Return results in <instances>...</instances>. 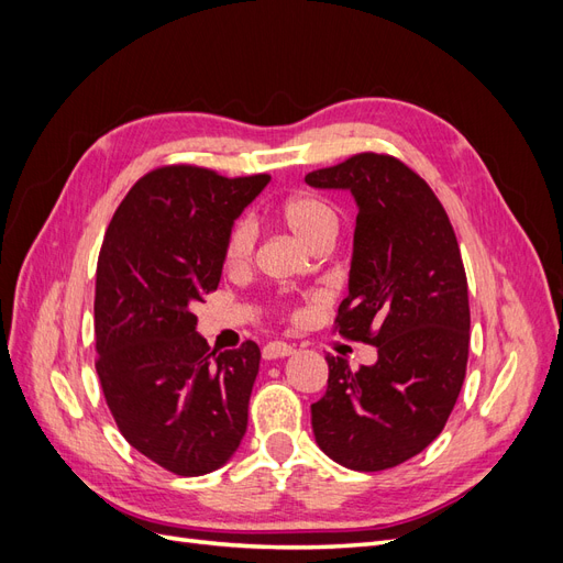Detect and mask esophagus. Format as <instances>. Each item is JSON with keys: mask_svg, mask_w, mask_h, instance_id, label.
<instances>
[{"mask_svg": "<svg viewBox=\"0 0 563 563\" xmlns=\"http://www.w3.org/2000/svg\"><path fill=\"white\" fill-rule=\"evenodd\" d=\"M288 354H294V347L282 343V340H275V343H267L263 347V360H267V362L282 360V356H288Z\"/></svg>", "mask_w": 563, "mask_h": 563, "instance_id": "1", "label": "esophagus"}]
</instances>
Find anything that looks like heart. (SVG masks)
Returning a JSON list of instances; mask_svg holds the SVG:
<instances>
[{
  "label": "heart",
  "instance_id": "heart-1",
  "mask_svg": "<svg viewBox=\"0 0 563 563\" xmlns=\"http://www.w3.org/2000/svg\"><path fill=\"white\" fill-rule=\"evenodd\" d=\"M277 213L282 223L291 230L308 249H312L323 240H333L338 232V218L333 209L310 195H294L284 199L279 203ZM253 242H255V232L251 223H246V220L236 223L230 230L228 242H225V251H223L225 267L228 269L246 267L253 253Z\"/></svg>",
  "mask_w": 563,
  "mask_h": 563
}]
</instances>
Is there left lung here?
Returning <instances> with one entry per match:
<instances>
[{
  "label": "left lung",
  "instance_id": "8db88e82",
  "mask_svg": "<svg viewBox=\"0 0 563 563\" xmlns=\"http://www.w3.org/2000/svg\"><path fill=\"white\" fill-rule=\"evenodd\" d=\"M305 183L356 201L350 294L335 331L378 350L360 371L327 356L312 432L347 470L397 467L441 434L465 380L470 300L455 232L430 185L397 157L362 152Z\"/></svg>",
  "mask_w": 563,
  "mask_h": 563
}]
</instances>
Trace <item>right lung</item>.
I'll return each mask as SVG.
<instances>
[{
    "label": "right lung",
    "mask_w": 563,
    "mask_h": 563,
    "mask_svg": "<svg viewBox=\"0 0 563 563\" xmlns=\"http://www.w3.org/2000/svg\"><path fill=\"white\" fill-rule=\"evenodd\" d=\"M269 183L174 164L119 203L96 269V371L129 444L159 467L199 476L240 449L261 350L216 352L192 305L216 291L234 220Z\"/></svg>",
    "instance_id": "obj_1"
}]
</instances>
